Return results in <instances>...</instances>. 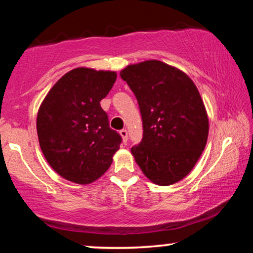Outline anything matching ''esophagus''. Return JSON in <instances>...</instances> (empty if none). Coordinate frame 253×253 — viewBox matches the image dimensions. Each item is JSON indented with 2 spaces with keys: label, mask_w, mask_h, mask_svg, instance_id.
<instances>
[{
  "label": "esophagus",
  "mask_w": 253,
  "mask_h": 253,
  "mask_svg": "<svg viewBox=\"0 0 253 253\" xmlns=\"http://www.w3.org/2000/svg\"><path fill=\"white\" fill-rule=\"evenodd\" d=\"M120 135L123 136L124 143H126V141H127V138H128V132H127V129H125V128L121 129V130H120Z\"/></svg>",
  "instance_id": "obj_1"
}]
</instances>
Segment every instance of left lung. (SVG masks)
<instances>
[{
  "label": "left lung",
  "mask_w": 253,
  "mask_h": 253,
  "mask_svg": "<svg viewBox=\"0 0 253 253\" xmlns=\"http://www.w3.org/2000/svg\"><path fill=\"white\" fill-rule=\"evenodd\" d=\"M120 76L134 92L143 120V139L130 149L136 164L156 184L181 181L199 161L210 130L196 85L159 60L128 65Z\"/></svg>",
  "instance_id": "1"
}]
</instances>
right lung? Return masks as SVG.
<instances>
[{
  "mask_svg": "<svg viewBox=\"0 0 253 253\" xmlns=\"http://www.w3.org/2000/svg\"><path fill=\"white\" fill-rule=\"evenodd\" d=\"M115 81L114 71L77 68L64 75L42 101L37 118L39 144L63 178L89 184L112 164L123 138L109 127L100 101Z\"/></svg>",
  "mask_w": 253,
  "mask_h": 253,
  "instance_id": "right-lung-1",
  "label": "right lung"
}]
</instances>
